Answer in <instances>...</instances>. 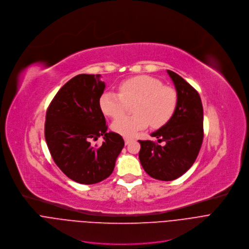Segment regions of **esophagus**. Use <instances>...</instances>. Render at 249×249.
<instances>
[{"instance_id":"34e87169","label":"esophagus","mask_w":249,"mask_h":249,"mask_svg":"<svg viewBox=\"0 0 249 249\" xmlns=\"http://www.w3.org/2000/svg\"><path fill=\"white\" fill-rule=\"evenodd\" d=\"M132 140H133V138H131V137H124V143H125V145L129 144Z\"/></svg>"}]
</instances>
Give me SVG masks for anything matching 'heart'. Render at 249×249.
<instances>
[{
    "mask_svg": "<svg viewBox=\"0 0 249 249\" xmlns=\"http://www.w3.org/2000/svg\"><path fill=\"white\" fill-rule=\"evenodd\" d=\"M119 90L120 93L105 91L99 99V106L106 116L117 118L125 112L127 104L135 102L134 116L120 117L112 124V129L123 136H133L149 124L154 128L165 125L177 109L176 90L152 76L129 77L119 85Z\"/></svg>",
    "mask_w": 249,
    "mask_h": 249,
    "instance_id": "heart-1",
    "label": "heart"
}]
</instances>
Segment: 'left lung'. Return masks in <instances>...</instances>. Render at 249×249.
I'll return each instance as SVG.
<instances>
[{"instance_id":"left-lung-1","label":"left lung","mask_w":249,"mask_h":249,"mask_svg":"<svg viewBox=\"0 0 249 249\" xmlns=\"http://www.w3.org/2000/svg\"><path fill=\"white\" fill-rule=\"evenodd\" d=\"M178 95V105L172 119L151 133L158 142L139 140V160L144 171L160 180H174L194 163L203 140V107L199 94L181 76L167 71Z\"/></svg>"}]
</instances>
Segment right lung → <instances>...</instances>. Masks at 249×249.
Wrapping results in <instances>:
<instances>
[{
    "label": "right lung",
    "instance_id": "right-lung-1",
    "mask_svg": "<svg viewBox=\"0 0 249 249\" xmlns=\"http://www.w3.org/2000/svg\"><path fill=\"white\" fill-rule=\"evenodd\" d=\"M101 74H78L69 80L50 104L45 123V139L56 165L71 179L93 184L107 178L114 171L124 141L107 132L99 99L106 84ZM103 136L100 146L91 140Z\"/></svg>",
    "mask_w": 249,
    "mask_h": 249
}]
</instances>
